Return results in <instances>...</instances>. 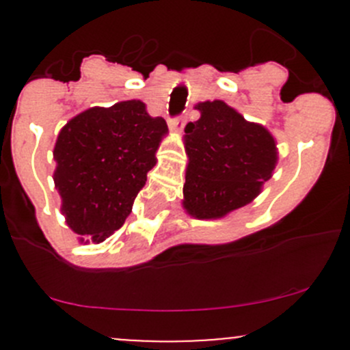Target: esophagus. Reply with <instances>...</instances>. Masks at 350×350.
I'll return each mask as SVG.
<instances>
[{"label":"esophagus","instance_id":"1","mask_svg":"<svg viewBox=\"0 0 350 350\" xmlns=\"http://www.w3.org/2000/svg\"><path fill=\"white\" fill-rule=\"evenodd\" d=\"M169 129L172 132H183V129H185V116H176V118L169 120Z\"/></svg>","mask_w":350,"mask_h":350}]
</instances>
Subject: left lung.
<instances>
[{"label": "left lung", "mask_w": 350, "mask_h": 350, "mask_svg": "<svg viewBox=\"0 0 350 350\" xmlns=\"http://www.w3.org/2000/svg\"><path fill=\"white\" fill-rule=\"evenodd\" d=\"M201 116L185 129L188 169L183 206L200 220L245 206L278 162L274 137L220 100L198 103Z\"/></svg>", "instance_id": "obj_1"}]
</instances>
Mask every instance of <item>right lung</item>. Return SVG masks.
Segmentation results:
<instances>
[{
	"instance_id": "obj_1",
	"label": "right lung",
	"mask_w": 350,
	"mask_h": 350,
	"mask_svg": "<svg viewBox=\"0 0 350 350\" xmlns=\"http://www.w3.org/2000/svg\"><path fill=\"white\" fill-rule=\"evenodd\" d=\"M165 133V120L150 116L140 100L90 108L62 126L54 183L77 235L98 243L122 227Z\"/></svg>"
}]
</instances>
